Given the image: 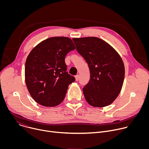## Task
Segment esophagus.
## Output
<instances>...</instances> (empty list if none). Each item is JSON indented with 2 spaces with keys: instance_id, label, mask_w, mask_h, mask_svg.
<instances>
[{
  "instance_id": "1",
  "label": "esophagus",
  "mask_w": 149,
  "mask_h": 149,
  "mask_svg": "<svg viewBox=\"0 0 149 149\" xmlns=\"http://www.w3.org/2000/svg\"><path fill=\"white\" fill-rule=\"evenodd\" d=\"M75 80H76V81H78V79H79V75H75Z\"/></svg>"
}]
</instances>
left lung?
<instances>
[{
  "instance_id": "8db88e82",
  "label": "left lung",
  "mask_w": 149,
  "mask_h": 149,
  "mask_svg": "<svg viewBox=\"0 0 149 149\" xmlns=\"http://www.w3.org/2000/svg\"><path fill=\"white\" fill-rule=\"evenodd\" d=\"M72 40L90 69V81L82 88L85 98L93 107L109 105L118 97L123 84L125 69L121 58L111 46L98 38Z\"/></svg>"
}]
</instances>
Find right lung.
I'll list each match as a JSON object with an SVG mask.
<instances>
[{"label":"right lung","mask_w":149,"mask_h":149,"mask_svg":"<svg viewBox=\"0 0 149 149\" xmlns=\"http://www.w3.org/2000/svg\"><path fill=\"white\" fill-rule=\"evenodd\" d=\"M75 49L70 38L56 36L42 41L31 51L25 63V82L36 102L55 107L63 101L68 86L75 81L66 71L65 58Z\"/></svg>","instance_id":"right-lung-1"}]
</instances>
